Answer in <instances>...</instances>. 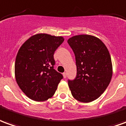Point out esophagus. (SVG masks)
Segmentation results:
<instances>
[{
	"mask_svg": "<svg viewBox=\"0 0 126 126\" xmlns=\"http://www.w3.org/2000/svg\"><path fill=\"white\" fill-rule=\"evenodd\" d=\"M63 77H64V78H66V73H63Z\"/></svg>",
	"mask_w": 126,
	"mask_h": 126,
	"instance_id": "obj_1",
	"label": "esophagus"
}]
</instances>
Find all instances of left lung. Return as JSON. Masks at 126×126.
<instances>
[{
    "mask_svg": "<svg viewBox=\"0 0 126 126\" xmlns=\"http://www.w3.org/2000/svg\"><path fill=\"white\" fill-rule=\"evenodd\" d=\"M68 43L75 53L77 76L68 83L73 96L81 102L99 98L107 88L113 75L110 53L96 36L81 34L71 37Z\"/></svg>",
    "mask_w": 126,
    "mask_h": 126,
    "instance_id": "1",
    "label": "left lung"
}]
</instances>
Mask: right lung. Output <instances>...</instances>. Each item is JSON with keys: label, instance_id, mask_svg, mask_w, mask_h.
<instances>
[{"label": "right lung", "instance_id": "obj_1", "mask_svg": "<svg viewBox=\"0 0 126 126\" xmlns=\"http://www.w3.org/2000/svg\"><path fill=\"white\" fill-rule=\"evenodd\" d=\"M62 36L47 34L33 35L19 48L15 63V76L19 88L34 101L51 98L63 78L53 66V54L64 42Z\"/></svg>", "mask_w": 126, "mask_h": 126}]
</instances>
